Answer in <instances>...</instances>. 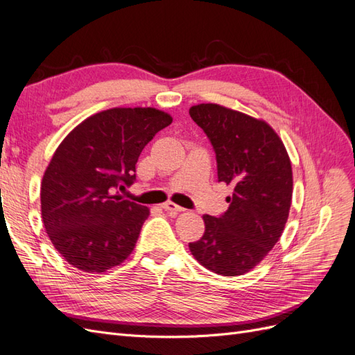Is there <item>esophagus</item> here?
<instances>
[{
  "label": "esophagus",
  "mask_w": 355,
  "mask_h": 355,
  "mask_svg": "<svg viewBox=\"0 0 355 355\" xmlns=\"http://www.w3.org/2000/svg\"><path fill=\"white\" fill-rule=\"evenodd\" d=\"M163 209H164L166 211H170V213H179V211H184V210H185L184 207H180V206H178V204L171 202V201L164 202V204H163Z\"/></svg>",
  "instance_id": "obj_1"
}]
</instances>
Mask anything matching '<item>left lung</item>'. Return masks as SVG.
I'll return each instance as SVG.
<instances>
[{"label":"left lung","instance_id":"1","mask_svg":"<svg viewBox=\"0 0 355 355\" xmlns=\"http://www.w3.org/2000/svg\"><path fill=\"white\" fill-rule=\"evenodd\" d=\"M189 115L216 154L218 180L234 187L228 210L218 218L204 214L206 231L189 250L213 272L243 275L282 237L292 204V164L265 121L214 103L192 106Z\"/></svg>","mask_w":355,"mask_h":355}]
</instances>
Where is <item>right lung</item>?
<instances>
[{
    "label": "right lung",
    "instance_id": "1",
    "mask_svg": "<svg viewBox=\"0 0 355 355\" xmlns=\"http://www.w3.org/2000/svg\"><path fill=\"white\" fill-rule=\"evenodd\" d=\"M171 116L154 108L92 115L63 139L41 182V214L55 249L72 266L103 272L133 252L149 210L124 200L136 163Z\"/></svg>",
    "mask_w": 355,
    "mask_h": 355
}]
</instances>
